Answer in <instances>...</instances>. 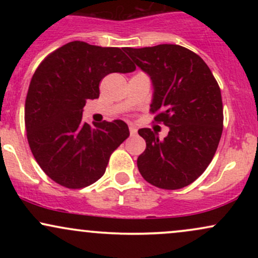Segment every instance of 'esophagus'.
Here are the masks:
<instances>
[{
  "label": "esophagus",
  "mask_w": 258,
  "mask_h": 258,
  "mask_svg": "<svg viewBox=\"0 0 258 258\" xmlns=\"http://www.w3.org/2000/svg\"><path fill=\"white\" fill-rule=\"evenodd\" d=\"M130 135L136 136L137 135V128L135 126H130Z\"/></svg>",
  "instance_id": "34e87169"
}]
</instances>
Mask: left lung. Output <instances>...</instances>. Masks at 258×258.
I'll return each instance as SVG.
<instances>
[{
	"mask_svg": "<svg viewBox=\"0 0 258 258\" xmlns=\"http://www.w3.org/2000/svg\"><path fill=\"white\" fill-rule=\"evenodd\" d=\"M153 85L150 111L170 131L164 141L141 128L147 148L138 156L142 177L161 189H180L203 174L223 130L221 90L205 61L178 44L123 49Z\"/></svg>",
	"mask_w": 258,
	"mask_h": 258,
	"instance_id": "1",
	"label": "left lung"
}]
</instances>
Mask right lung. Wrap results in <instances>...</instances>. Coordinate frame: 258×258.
I'll list each match as a JSON object with an SVG mask.
<instances>
[{
    "label": "right lung",
    "instance_id": "right-lung-1",
    "mask_svg": "<svg viewBox=\"0 0 258 258\" xmlns=\"http://www.w3.org/2000/svg\"><path fill=\"white\" fill-rule=\"evenodd\" d=\"M135 69L122 49L81 41L64 44L37 68L25 100V127L32 155L55 183L85 188L104 174L128 126L122 120L90 125L82 111L99 97L100 80Z\"/></svg>",
    "mask_w": 258,
    "mask_h": 258
}]
</instances>
